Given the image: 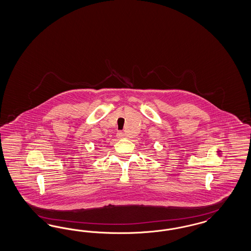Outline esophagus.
<instances>
[{"mask_svg": "<svg viewBox=\"0 0 251 251\" xmlns=\"http://www.w3.org/2000/svg\"><path fill=\"white\" fill-rule=\"evenodd\" d=\"M117 138H126V134H125V133H123V132H118V133H117Z\"/></svg>", "mask_w": 251, "mask_h": 251, "instance_id": "34e87169", "label": "esophagus"}]
</instances>
